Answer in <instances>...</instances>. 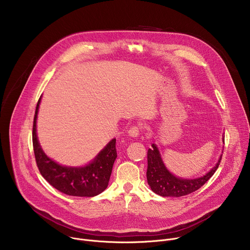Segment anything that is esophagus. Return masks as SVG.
Instances as JSON below:
<instances>
[{"label": "esophagus", "instance_id": "1", "mask_svg": "<svg viewBox=\"0 0 250 250\" xmlns=\"http://www.w3.org/2000/svg\"><path fill=\"white\" fill-rule=\"evenodd\" d=\"M127 132H128V135H129V136H131V137H136V136H138L139 133H140V128H139L137 125H133V126H131V127L127 130Z\"/></svg>", "mask_w": 250, "mask_h": 250}]
</instances>
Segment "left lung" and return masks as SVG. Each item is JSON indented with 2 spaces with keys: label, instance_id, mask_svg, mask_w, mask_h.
<instances>
[{
  "label": "left lung",
  "instance_id": "left-lung-1",
  "mask_svg": "<svg viewBox=\"0 0 250 250\" xmlns=\"http://www.w3.org/2000/svg\"><path fill=\"white\" fill-rule=\"evenodd\" d=\"M223 156V155H222ZM208 173L197 179H181L172 175L164 166L155 145L147 150V183L151 190L162 197H182L200 189L219 168L220 162Z\"/></svg>",
  "mask_w": 250,
  "mask_h": 250
}]
</instances>
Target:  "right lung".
I'll return each instance as SVG.
<instances>
[{
    "mask_svg": "<svg viewBox=\"0 0 250 250\" xmlns=\"http://www.w3.org/2000/svg\"><path fill=\"white\" fill-rule=\"evenodd\" d=\"M41 98L35 109L32 125V146L38 168L44 179L58 191L76 197H94L108 187L113 165L117 158L116 138L110 141L85 167H66L49 159L42 151L37 136V117Z\"/></svg>",
    "mask_w": 250,
    "mask_h": 250,
    "instance_id": "add662e5",
    "label": "right lung"
}]
</instances>
